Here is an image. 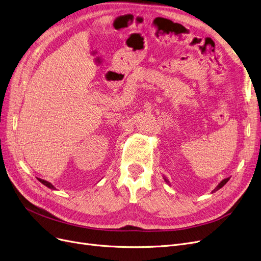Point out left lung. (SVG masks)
<instances>
[{"label": "left lung", "instance_id": "obj_1", "mask_svg": "<svg viewBox=\"0 0 261 261\" xmlns=\"http://www.w3.org/2000/svg\"><path fill=\"white\" fill-rule=\"evenodd\" d=\"M163 179H165L166 180V182H167V184H169V180L167 179V177H165V176H163ZM230 179V177H227V178H225V179H223V180H221L220 182H219V184L216 186V188L213 190V191H212V192H215V191H217L218 189H220L221 187H224L226 184H227V181Z\"/></svg>", "mask_w": 261, "mask_h": 261}]
</instances>
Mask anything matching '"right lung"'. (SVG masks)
<instances>
[{
    "instance_id": "add662e5",
    "label": "right lung",
    "mask_w": 261,
    "mask_h": 261,
    "mask_svg": "<svg viewBox=\"0 0 261 261\" xmlns=\"http://www.w3.org/2000/svg\"><path fill=\"white\" fill-rule=\"evenodd\" d=\"M37 179H38V181H41L43 185H45L46 187H48V188H50V189H53V190H56V187L51 184V182H49V181H47V180H45V179H42V178H38L37 177Z\"/></svg>"
}]
</instances>
